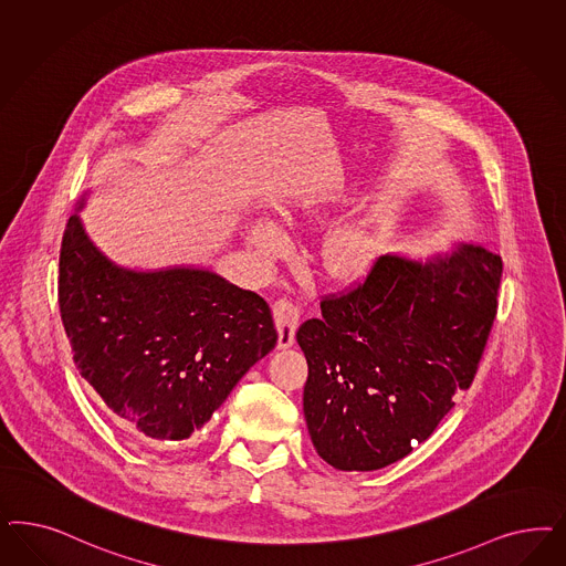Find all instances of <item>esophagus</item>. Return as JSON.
I'll use <instances>...</instances> for the list:
<instances>
[{"label":"esophagus","instance_id":"34e87169","mask_svg":"<svg viewBox=\"0 0 566 566\" xmlns=\"http://www.w3.org/2000/svg\"><path fill=\"white\" fill-rule=\"evenodd\" d=\"M304 306L300 302H293L292 297H281L273 304L274 325L279 333V347L293 346L295 342V328L302 321Z\"/></svg>","mask_w":566,"mask_h":566}]
</instances>
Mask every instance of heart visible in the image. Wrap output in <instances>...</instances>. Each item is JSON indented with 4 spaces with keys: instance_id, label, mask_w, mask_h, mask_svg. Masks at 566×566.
Instances as JSON below:
<instances>
[{
    "instance_id": "b5f03b06",
    "label": "heart",
    "mask_w": 566,
    "mask_h": 566,
    "mask_svg": "<svg viewBox=\"0 0 566 566\" xmlns=\"http://www.w3.org/2000/svg\"><path fill=\"white\" fill-rule=\"evenodd\" d=\"M311 210H304L308 214ZM250 239L264 254H276L281 250V235L269 222H255ZM381 231L370 219L354 220L342 224L325 241V264L331 273L339 276H356L365 273L379 254Z\"/></svg>"
}]
</instances>
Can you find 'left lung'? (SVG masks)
<instances>
[{"mask_svg":"<svg viewBox=\"0 0 566 566\" xmlns=\"http://www.w3.org/2000/svg\"><path fill=\"white\" fill-rule=\"evenodd\" d=\"M502 258L462 243L427 262L381 255L365 283L297 328L304 417L318 457L377 471L412 452L473 384L497 312Z\"/></svg>","mask_w":566,"mask_h":566,"instance_id":"1","label":"left lung"}]
</instances>
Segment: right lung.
Returning a JSON list of instances; mask_svg holds the SVG:
<instances>
[{
    "instance_id": "right-lung-1",
    "label": "right lung",
    "mask_w": 566,
    "mask_h": 566,
    "mask_svg": "<svg viewBox=\"0 0 566 566\" xmlns=\"http://www.w3.org/2000/svg\"><path fill=\"white\" fill-rule=\"evenodd\" d=\"M57 304L74 365L109 415L156 441H187L274 344L269 304L201 269L116 266L73 214Z\"/></svg>"
}]
</instances>
